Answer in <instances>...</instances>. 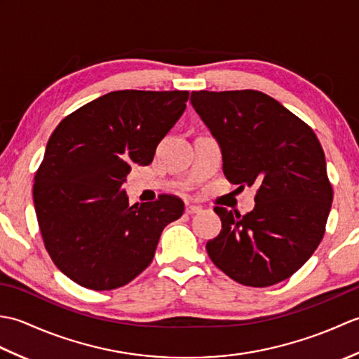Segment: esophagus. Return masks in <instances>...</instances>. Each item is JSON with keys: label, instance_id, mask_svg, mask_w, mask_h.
I'll return each instance as SVG.
<instances>
[{"label": "esophagus", "instance_id": "34e87169", "mask_svg": "<svg viewBox=\"0 0 359 359\" xmlns=\"http://www.w3.org/2000/svg\"><path fill=\"white\" fill-rule=\"evenodd\" d=\"M187 215H196V212H201L202 211V207H199V205H187Z\"/></svg>", "mask_w": 359, "mask_h": 359}]
</instances>
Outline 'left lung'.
I'll list each match as a JSON object with an SVG mask.
<instances>
[{
	"mask_svg": "<svg viewBox=\"0 0 359 359\" xmlns=\"http://www.w3.org/2000/svg\"><path fill=\"white\" fill-rule=\"evenodd\" d=\"M191 103L222 149L224 174L256 187L247 215L215 207L222 220L208 256L247 287H270L296 273L321 243L332 208L321 143L306 121L253 89L194 90Z\"/></svg>",
	"mask_w": 359,
	"mask_h": 359,
	"instance_id": "8db88e82",
	"label": "left lung"
}]
</instances>
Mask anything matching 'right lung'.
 Wrapping results in <instances>:
<instances>
[{"label":"right lung","mask_w":359,"mask_h":359,"mask_svg":"<svg viewBox=\"0 0 359 359\" xmlns=\"http://www.w3.org/2000/svg\"><path fill=\"white\" fill-rule=\"evenodd\" d=\"M188 90H114L60 121L35 172L44 247L79 285H126L154 257L163 228L184 215L177 196L129 205L131 165L147 166L187 108Z\"/></svg>","instance_id":"1"}]
</instances>
